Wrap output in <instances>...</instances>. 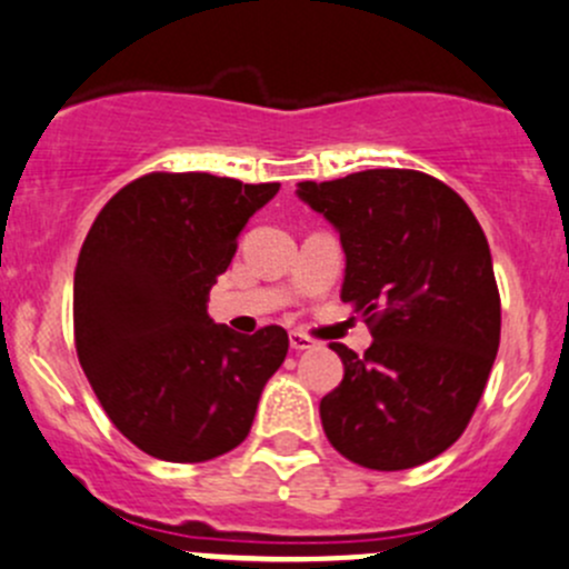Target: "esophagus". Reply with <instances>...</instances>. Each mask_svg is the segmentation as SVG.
I'll use <instances>...</instances> for the list:
<instances>
[{"mask_svg":"<svg viewBox=\"0 0 569 569\" xmlns=\"http://www.w3.org/2000/svg\"><path fill=\"white\" fill-rule=\"evenodd\" d=\"M289 343H291V349H295V352H306V349H313V341L308 336H302V332H291Z\"/></svg>","mask_w":569,"mask_h":569,"instance_id":"1","label":"esophagus"}]
</instances>
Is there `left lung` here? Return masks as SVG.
<instances>
[{"mask_svg": "<svg viewBox=\"0 0 569 569\" xmlns=\"http://www.w3.org/2000/svg\"><path fill=\"white\" fill-rule=\"evenodd\" d=\"M297 194L341 237V300L375 336L363 355L330 343L343 380L319 405L327 440L371 470L435 460L468 427L501 341L479 220L455 189L418 170L302 181Z\"/></svg>", "mask_w": 569, "mask_h": 569, "instance_id": "left-lung-1", "label": "left lung"}]
</instances>
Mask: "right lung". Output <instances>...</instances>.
<instances>
[{"label":"right lung","mask_w":569,"mask_h":569,"mask_svg":"<svg viewBox=\"0 0 569 569\" xmlns=\"http://www.w3.org/2000/svg\"><path fill=\"white\" fill-rule=\"evenodd\" d=\"M280 183L148 173L99 211L73 272L77 355L109 421L164 462H206L248 438L289 352L283 327L239 336L206 313L237 239Z\"/></svg>","instance_id":"add662e5"}]
</instances>
